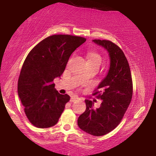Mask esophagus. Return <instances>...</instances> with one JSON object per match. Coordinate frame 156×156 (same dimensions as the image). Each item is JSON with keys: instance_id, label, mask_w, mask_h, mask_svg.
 I'll return each mask as SVG.
<instances>
[{"instance_id": "1", "label": "esophagus", "mask_w": 156, "mask_h": 156, "mask_svg": "<svg viewBox=\"0 0 156 156\" xmlns=\"http://www.w3.org/2000/svg\"><path fill=\"white\" fill-rule=\"evenodd\" d=\"M78 99H79V97H72L71 99H70V101L74 102V101H77Z\"/></svg>"}]
</instances>
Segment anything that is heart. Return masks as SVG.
Returning a JSON list of instances; mask_svg holds the SVG:
<instances>
[{"label": "heart", "instance_id": "obj_1", "mask_svg": "<svg viewBox=\"0 0 156 156\" xmlns=\"http://www.w3.org/2000/svg\"><path fill=\"white\" fill-rule=\"evenodd\" d=\"M87 59H88L89 65H100L101 63L102 59L101 55L97 52L91 51L87 54Z\"/></svg>", "mask_w": 156, "mask_h": 156}]
</instances>
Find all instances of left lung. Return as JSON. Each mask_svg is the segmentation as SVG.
Returning a JSON list of instances; mask_svg holds the SVG:
<instances>
[{"instance_id":"left-lung-1","label":"left lung","mask_w":156,"mask_h":156,"mask_svg":"<svg viewBox=\"0 0 156 156\" xmlns=\"http://www.w3.org/2000/svg\"><path fill=\"white\" fill-rule=\"evenodd\" d=\"M108 51L110 68L108 74L100 83L93 96L101 99L99 108L94 102L85 100L86 110L78 118L79 127L95 136L106 135L121 123L133 96V82L129 64L119 47L110 40H93Z\"/></svg>"}]
</instances>
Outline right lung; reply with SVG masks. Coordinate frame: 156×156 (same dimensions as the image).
<instances>
[{"mask_svg":"<svg viewBox=\"0 0 156 156\" xmlns=\"http://www.w3.org/2000/svg\"><path fill=\"white\" fill-rule=\"evenodd\" d=\"M87 39L70 35H53L44 38L28 53L18 82V93L24 112L35 127L55 126L69 101L60 94L53 81L65 71L72 53Z\"/></svg>","mask_w":156,"mask_h":156,"instance_id":"obj_1","label":"right lung"}]
</instances>
